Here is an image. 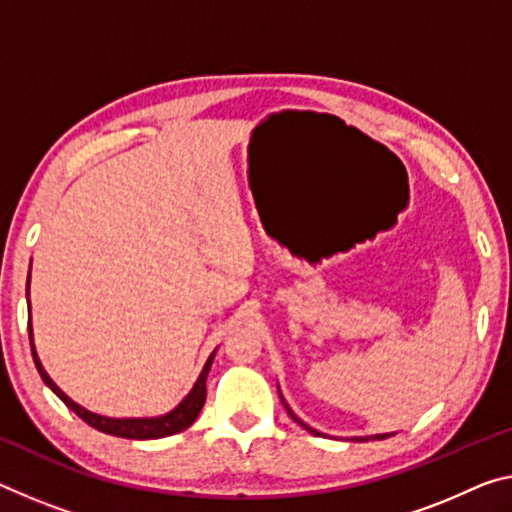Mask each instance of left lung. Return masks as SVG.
<instances>
[{
  "mask_svg": "<svg viewBox=\"0 0 512 512\" xmlns=\"http://www.w3.org/2000/svg\"><path fill=\"white\" fill-rule=\"evenodd\" d=\"M278 392H280V387H278ZM280 399H282V403H285V408H287V412H289V417H291V419H294L298 426H303V428H305V431H310L312 435H321L319 431H316V428H312V426H307L303 419H298V417L294 415V410H291V408H289V403L285 401V396H282V392H280ZM389 435H392V433H380V435H364V437H353V440H355V442H369V440H385V437H389Z\"/></svg>",
  "mask_w": 512,
  "mask_h": 512,
  "instance_id": "8db88e82",
  "label": "left lung"
}]
</instances>
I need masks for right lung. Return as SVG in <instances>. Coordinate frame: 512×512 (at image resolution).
<instances>
[{
    "label": "right lung",
    "instance_id": "obj_1",
    "mask_svg": "<svg viewBox=\"0 0 512 512\" xmlns=\"http://www.w3.org/2000/svg\"><path fill=\"white\" fill-rule=\"evenodd\" d=\"M29 278H31V271H29ZM27 296H29V282H27ZM29 303V298H27ZM29 312H31V303H29ZM29 342H31V355H34V362H36V369L40 373V378H43V383L52 389V392L59 396V399L68 405V408L75 412L77 417H81L86 421L88 426L97 428V431L107 433V435H116V437H125V440H159V437H168V435H175V433H182L184 428H189L193 421L198 419L202 405H205L207 399V373L212 369V362H214V355L216 351L209 355L205 367H202L200 376L196 383H193L191 392L184 396V399L175 405L173 410L166 412V415H159V417H125V419H116V417H104V415H95V412L86 410L84 405H79L70 399V396L63 392V389L54 383L50 378V373L43 369V364H40V358L36 353V346H34V330H31V321H29Z\"/></svg>",
    "mask_w": 512,
    "mask_h": 512
}]
</instances>
